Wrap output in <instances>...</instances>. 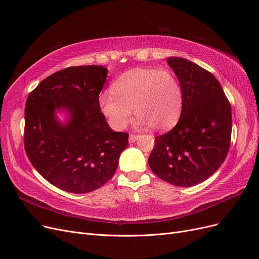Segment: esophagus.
<instances>
[{
    "label": "esophagus",
    "instance_id": "34e87169",
    "mask_svg": "<svg viewBox=\"0 0 259 259\" xmlns=\"http://www.w3.org/2000/svg\"><path fill=\"white\" fill-rule=\"evenodd\" d=\"M137 139H138V135L131 134V135H130V137H128V142H130V143H135Z\"/></svg>",
    "mask_w": 259,
    "mask_h": 259
}]
</instances>
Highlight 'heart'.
I'll list each match as a JSON object with an SVG mask.
<instances>
[{"mask_svg":"<svg viewBox=\"0 0 259 259\" xmlns=\"http://www.w3.org/2000/svg\"><path fill=\"white\" fill-rule=\"evenodd\" d=\"M111 90L114 96L101 94L98 104L115 130L126 126L132 110L140 124L153 131L169 128L182 112L183 88L169 70L132 69L117 77Z\"/></svg>","mask_w":259,"mask_h":259,"instance_id":"obj_1","label":"heart"}]
</instances>
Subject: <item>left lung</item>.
Segmentation results:
<instances>
[{"label":"left lung","instance_id":"left-lung-1","mask_svg":"<svg viewBox=\"0 0 259 259\" xmlns=\"http://www.w3.org/2000/svg\"><path fill=\"white\" fill-rule=\"evenodd\" d=\"M183 88L182 113L176 126L155 137L149 166L162 180L192 187L213 175L229 151L231 106L216 77L194 62L168 57Z\"/></svg>","mask_w":259,"mask_h":259}]
</instances>
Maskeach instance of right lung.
Here are the masks:
<instances>
[{"label":"right lung","instance_id":"1","mask_svg":"<svg viewBox=\"0 0 259 259\" xmlns=\"http://www.w3.org/2000/svg\"><path fill=\"white\" fill-rule=\"evenodd\" d=\"M103 66H77L46 77L28 96L25 150L49 183L72 193H88L109 182L128 144L113 132L98 99L107 80ZM58 113L65 114L61 121Z\"/></svg>","mask_w":259,"mask_h":259}]
</instances>
